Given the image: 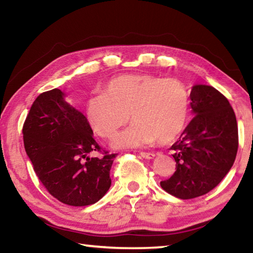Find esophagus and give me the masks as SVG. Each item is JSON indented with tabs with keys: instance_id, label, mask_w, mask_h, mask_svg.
Returning a JSON list of instances; mask_svg holds the SVG:
<instances>
[{
	"instance_id": "1",
	"label": "esophagus",
	"mask_w": 253,
	"mask_h": 253,
	"mask_svg": "<svg viewBox=\"0 0 253 253\" xmlns=\"http://www.w3.org/2000/svg\"><path fill=\"white\" fill-rule=\"evenodd\" d=\"M140 156L144 158H147V160H152V158L155 157V154L154 153H146V152H142L140 153Z\"/></svg>"
}]
</instances>
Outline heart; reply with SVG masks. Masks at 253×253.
Instances as JSON below:
<instances>
[{
  "instance_id": "b5f03b06",
  "label": "heart",
  "mask_w": 253,
  "mask_h": 253,
  "mask_svg": "<svg viewBox=\"0 0 253 253\" xmlns=\"http://www.w3.org/2000/svg\"><path fill=\"white\" fill-rule=\"evenodd\" d=\"M191 113V91L182 80L152 75H127L88 98L85 115L98 136L113 138L129 121L132 125L115 137L114 148L169 144L185 129Z\"/></svg>"
}]
</instances>
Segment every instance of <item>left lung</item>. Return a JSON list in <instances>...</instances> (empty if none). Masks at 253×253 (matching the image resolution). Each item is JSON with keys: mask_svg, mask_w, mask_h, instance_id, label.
<instances>
[{"mask_svg": "<svg viewBox=\"0 0 253 253\" xmlns=\"http://www.w3.org/2000/svg\"><path fill=\"white\" fill-rule=\"evenodd\" d=\"M191 100L194 118L170 147L176 170L161 182L163 190L182 200L213 190L232 168L239 145L235 114L220 91L196 84Z\"/></svg>", "mask_w": 253, "mask_h": 253, "instance_id": "left-lung-1", "label": "left lung"}]
</instances>
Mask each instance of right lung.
<instances>
[{
  "label": "right lung",
  "mask_w": 253,
  "mask_h": 253,
  "mask_svg": "<svg viewBox=\"0 0 253 253\" xmlns=\"http://www.w3.org/2000/svg\"><path fill=\"white\" fill-rule=\"evenodd\" d=\"M22 132L34 172L60 202L85 207L98 202L109 190L110 169L117 154L102 151L87 118L66 101L60 89L37 97ZM92 151L104 156L89 158Z\"/></svg>",
  "instance_id": "1"
}]
</instances>
